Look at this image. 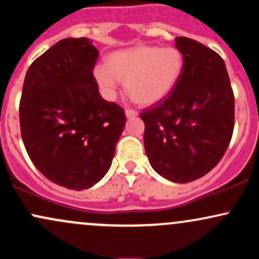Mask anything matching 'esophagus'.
<instances>
[{
    "mask_svg": "<svg viewBox=\"0 0 259 259\" xmlns=\"http://www.w3.org/2000/svg\"><path fill=\"white\" fill-rule=\"evenodd\" d=\"M125 115H126V118H134V116L138 115V112H136L135 109H130V108H127V109L125 110Z\"/></svg>",
    "mask_w": 259,
    "mask_h": 259,
    "instance_id": "34e87169",
    "label": "esophagus"
}]
</instances>
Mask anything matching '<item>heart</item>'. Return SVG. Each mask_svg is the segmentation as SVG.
<instances>
[{"mask_svg": "<svg viewBox=\"0 0 259 259\" xmlns=\"http://www.w3.org/2000/svg\"><path fill=\"white\" fill-rule=\"evenodd\" d=\"M183 67V55L176 48L144 45L110 54L106 65L95 67L93 76L106 97H114L121 81L133 101L151 106L175 90Z\"/></svg>", "mask_w": 259, "mask_h": 259, "instance_id": "b5f03b06", "label": "heart"}]
</instances>
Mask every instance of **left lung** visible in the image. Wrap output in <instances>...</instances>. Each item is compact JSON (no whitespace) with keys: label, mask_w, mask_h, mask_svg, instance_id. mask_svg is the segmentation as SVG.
Returning a JSON list of instances; mask_svg holds the SVG:
<instances>
[{"label":"left lung","mask_w":259,"mask_h":259,"mask_svg":"<svg viewBox=\"0 0 259 259\" xmlns=\"http://www.w3.org/2000/svg\"><path fill=\"white\" fill-rule=\"evenodd\" d=\"M184 67L175 90L143 110L144 145L152 168L188 183L223 158L235 125V97L221 56L201 42L176 38Z\"/></svg>","instance_id":"8db88e82"}]
</instances>
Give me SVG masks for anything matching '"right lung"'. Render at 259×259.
Instances as JSON below:
<instances>
[{"instance_id":"right-lung-1","label":"right lung","mask_w":259,"mask_h":259,"mask_svg":"<svg viewBox=\"0 0 259 259\" xmlns=\"http://www.w3.org/2000/svg\"><path fill=\"white\" fill-rule=\"evenodd\" d=\"M98 50L87 38H66L33 61L25 75L19 124L34 166L69 189L104 177L123 133L124 109L98 92Z\"/></svg>"}]
</instances>
